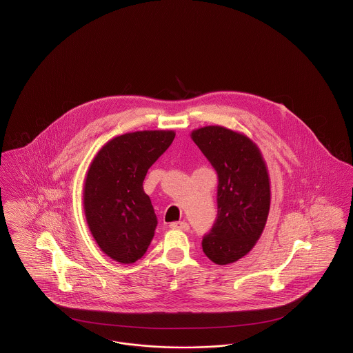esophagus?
<instances>
[{"label": "esophagus", "mask_w": 353, "mask_h": 353, "mask_svg": "<svg viewBox=\"0 0 353 353\" xmlns=\"http://www.w3.org/2000/svg\"><path fill=\"white\" fill-rule=\"evenodd\" d=\"M169 228H170V229H174V230H184V232H188V230H189V223L185 222V221L172 222V223L169 225Z\"/></svg>", "instance_id": "obj_1"}]
</instances>
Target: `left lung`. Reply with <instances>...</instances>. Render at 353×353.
<instances>
[{"mask_svg":"<svg viewBox=\"0 0 353 353\" xmlns=\"http://www.w3.org/2000/svg\"><path fill=\"white\" fill-rule=\"evenodd\" d=\"M190 136L219 176L217 219L202 238V250L216 265H229L250 252L265 229L269 172L262 153L245 134L208 125Z\"/></svg>","mask_w":353,"mask_h":353,"instance_id":"left-lung-1","label":"left lung"}]
</instances>
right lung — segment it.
Returning a JSON list of instances; mask_svg holds the SVG:
<instances>
[{"instance_id": "right-lung-1", "label": "right lung", "mask_w": 353, "mask_h": 353, "mask_svg": "<svg viewBox=\"0 0 353 353\" xmlns=\"http://www.w3.org/2000/svg\"><path fill=\"white\" fill-rule=\"evenodd\" d=\"M174 134H120L101 147L88 168L83 192L85 219L101 252L117 262L134 263L151 243L157 219L143 181Z\"/></svg>"}]
</instances>
